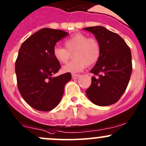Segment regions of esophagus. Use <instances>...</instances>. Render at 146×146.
I'll list each match as a JSON object with an SVG mask.
<instances>
[{"mask_svg": "<svg viewBox=\"0 0 146 146\" xmlns=\"http://www.w3.org/2000/svg\"><path fill=\"white\" fill-rule=\"evenodd\" d=\"M79 76H80L79 74H72V77L73 79H78V78H79Z\"/></svg>", "mask_w": 146, "mask_h": 146, "instance_id": "esophagus-1", "label": "esophagus"}]
</instances>
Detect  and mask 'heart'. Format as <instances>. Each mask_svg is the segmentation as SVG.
<instances>
[{
	"label": "heart",
	"mask_w": 146,
	"mask_h": 146,
	"mask_svg": "<svg viewBox=\"0 0 146 146\" xmlns=\"http://www.w3.org/2000/svg\"><path fill=\"white\" fill-rule=\"evenodd\" d=\"M64 44L65 48L56 46L53 50L54 57L60 63H66L74 54V59L62 67L63 72H81L86 65H95L101 56V46L98 40L85 34H74L67 39Z\"/></svg>",
	"instance_id": "heart-1"
}]
</instances>
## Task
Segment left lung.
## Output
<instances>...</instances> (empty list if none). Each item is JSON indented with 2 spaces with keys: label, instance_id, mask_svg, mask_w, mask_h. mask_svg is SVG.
I'll return each instance as SVG.
<instances>
[{
  "label": "left lung",
  "instance_id": "8db88e82",
  "mask_svg": "<svg viewBox=\"0 0 146 146\" xmlns=\"http://www.w3.org/2000/svg\"><path fill=\"white\" fill-rule=\"evenodd\" d=\"M95 35L101 56L90 72L92 82L86 90L90 101L98 106L115 104L125 92L132 71L130 48L117 33L102 26L85 28Z\"/></svg>",
  "mask_w": 146,
  "mask_h": 146
}]
</instances>
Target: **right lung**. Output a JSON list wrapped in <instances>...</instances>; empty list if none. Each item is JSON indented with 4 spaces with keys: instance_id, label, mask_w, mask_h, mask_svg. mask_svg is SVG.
<instances>
[{
    "instance_id": "add662e5",
    "label": "right lung",
    "mask_w": 146,
    "mask_h": 146,
    "mask_svg": "<svg viewBox=\"0 0 146 146\" xmlns=\"http://www.w3.org/2000/svg\"><path fill=\"white\" fill-rule=\"evenodd\" d=\"M68 34L45 28L30 36L19 48L15 62L17 86L23 100L36 110L49 111L56 107L65 85L72 79L70 72L52 77L61 67L53 50Z\"/></svg>"
}]
</instances>
